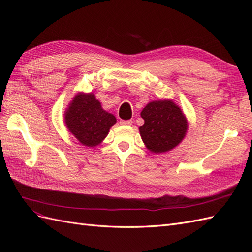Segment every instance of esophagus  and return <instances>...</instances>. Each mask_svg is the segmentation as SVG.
Here are the masks:
<instances>
[{
  "label": "esophagus",
  "instance_id": "1",
  "mask_svg": "<svg viewBox=\"0 0 252 252\" xmlns=\"http://www.w3.org/2000/svg\"><path fill=\"white\" fill-rule=\"evenodd\" d=\"M120 123L122 125H131L132 124V121L131 120H122Z\"/></svg>",
  "mask_w": 252,
  "mask_h": 252
}]
</instances>
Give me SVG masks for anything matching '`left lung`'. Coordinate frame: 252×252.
Here are the masks:
<instances>
[{
	"mask_svg": "<svg viewBox=\"0 0 252 252\" xmlns=\"http://www.w3.org/2000/svg\"><path fill=\"white\" fill-rule=\"evenodd\" d=\"M141 117L145 123L140 127V134L146 147L156 154L174 148L184 139L187 121L172 101H155L147 104Z\"/></svg>",
	"mask_w": 252,
	"mask_h": 252,
	"instance_id": "left-lung-1",
	"label": "left lung"
}]
</instances>
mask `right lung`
<instances>
[{"label": "right lung", "instance_id": "add662e5", "mask_svg": "<svg viewBox=\"0 0 252 252\" xmlns=\"http://www.w3.org/2000/svg\"><path fill=\"white\" fill-rule=\"evenodd\" d=\"M65 122L69 131L83 145L94 147L106 138L117 120L102 108L93 94H80L67 109Z\"/></svg>", "mask_w": 252, "mask_h": 252}]
</instances>
